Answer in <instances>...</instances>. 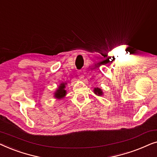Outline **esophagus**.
Instances as JSON below:
<instances>
[{"label":"esophagus","mask_w":157,"mask_h":157,"mask_svg":"<svg viewBox=\"0 0 157 157\" xmlns=\"http://www.w3.org/2000/svg\"><path fill=\"white\" fill-rule=\"evenodd\" d=\"M78 74L79 75V76H78L79 78L81 79V80H82L83 78H84V76H83V75L82 74V71H78Z\"/></svg>","instance_id":"esophagus-1"}]
</instances>
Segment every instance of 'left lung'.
<instances>
[{"label":"left lung","mask_w":157,"mask_h":157,"mask_svg":"<svg viewBox=\"0 0 157 157\" xmlns=\"http://www.w3.org/2000/svg\"><path fill=\"white\" fill-rule=\"evenodd\" d=\"M94 93H95L96 94H97V95H98V96H101L103 94L102 91L100 89H98V88H96V89L95 88V89H94Z\"/></svg>","instance_id":"obj_1"}]
</instances>
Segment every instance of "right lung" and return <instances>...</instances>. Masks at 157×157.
Listing matches in <instances>:
<instances>
[{
  "label": "right lung",
  "mask_w": 157,
  "mask_h": 157,
  "mask_svg": "<svg viewBox=\"0 0 157 157\" xmlns=\"http://www.w3.org/2000/svg\"><path fill=\"white\" fill-rule=\"evenodd\" d=\"M65 88V83H61V86L59 87V89L57 90V91L55 93V97L61 98H63V96H65L66 91V90L64 89Z\"/></svg>",
  "instance_id": "obj_1"
}]
</instances>
